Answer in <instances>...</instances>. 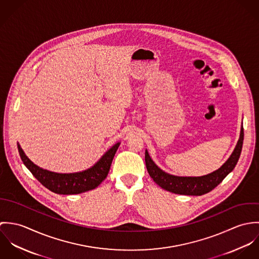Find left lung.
Returning <instances> with one entry per match:
<instances>
[{"mask_svg":"<svg viewBox=\"0 0 259 259\" xmlns=\"http://www.w3.org/2000/svg\"><path fill=\"white\" fill-rule=\"evenodd\" d=\"M243 127H241L240 138L237 142V145L231 153L230 157L226 162L218 170L203 177H176L168 175L162 171L156 164L151 160L148 152L146 150V165L150 178L155 184L159 185L161 188L177 193L185 195H202L211 191L214 187L222 183L225 177L233 170L235 167L243 144Z\"/></svg>","mask_w":259,"mask_h":259,"instance_id":"8db88e82","label":"left lung"}]
</instances>
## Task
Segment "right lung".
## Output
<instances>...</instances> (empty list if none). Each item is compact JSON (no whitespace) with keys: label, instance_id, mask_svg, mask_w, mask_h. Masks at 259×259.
<instances>
[{"label":"right lung","instance_id":"add662e5","mask_svg":"<svg viewBox=\"0 0 259 259\" xmlns=\"http://www.w3.org/2000/svg\"><path fill=\"white\" fill-rule=\"evenodd\" d=\"M118 146L119 143L110 148L93 167L75 174H57L42 169L27 157L19 144L18 149L24 164L45 187L59 194H77L96 188L107 178Z\"/></svg>","mask_w":259,"mask_h":259}]
</instances>
